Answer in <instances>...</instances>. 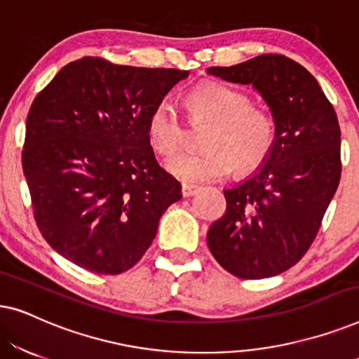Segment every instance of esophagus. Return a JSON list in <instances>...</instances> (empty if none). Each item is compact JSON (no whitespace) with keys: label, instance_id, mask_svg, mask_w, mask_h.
Returning a JSON list of instances; mask_svg holds the SVG:
<instances>
[{"label":"esophagus","instance_id":"obj_1","mask_svg":"<svg viewBox=\"0 0 359 359\" xmlns=\"http://www.w3.org/2000/svg\"><path fill=\"white\" fill-rule=\"evenodd\" d=\"M198 191H199L198 186L186 184V183H183V186H181V194H183V198H191V196H194Z\"/></svg>","mask_w":359,"mask_h":359}]
</instances>
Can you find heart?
I'll list each match as a JSON object with an SVG mask.
<instances>
[{"label":"heart","mask_w":359,"mask_h":359,"mask_svg":"<svg viewBox=\"0 0 359 359\" xmlns=\"http://www.w3.org/2000/svg\"><path fill=\"white\" fill-rule=\"evenodd\" d=\"M194 116L212 121L203 145L208 150H186L165 161L166 170L184 183L217 181L235 170L248 173L262 166L276 144V122L268 111L253 106L247 93L224 83H203L189 93ZM147 139L160 155H171L183 145L184 122L178 107L161 100L147 117Z\"/></svg>","instance_id":"obj_1"}]
</instances>
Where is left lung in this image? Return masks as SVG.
I'll return each mask as SVG.
<instances>
[{
    "label": "left lung",
    "mask_w": 359,
    "mask_h": 359,
    "mask_svg": "<svg viewBox=\"0 0 359 359\" xmlns=\"http://www.w3.org/2000/svg\"><path fill=\"white\" fill-rule=\"evenodd\" d=\"M209 75L252 85L276 122L268 160L232 189L209 227L208 247L242 279L271 278L301 259L320 229L340 183V126L316 78L291 58L266 53Z\"/></svg>",
    "instance_id": "1"
}]
</instances>
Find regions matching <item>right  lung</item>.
<instances>
[{
  "mask_svg": "<svg viewBox=\"0 0 359 359\" xmlns=\"http://www.w3.org/2000/svg\"><path fill=\"white\" fill-rule=\"evenodd\" d=\"M188 75L83 57L36 96L22 170L37 227L63 258L119 274L149 250L181 184L156 161L147 117Z\"/></svg>",
  "mask_w": 359,
  "mask_h": 359,
  "instance_id": "obj_1",
  "label": "right lung"
}]
</instances>
